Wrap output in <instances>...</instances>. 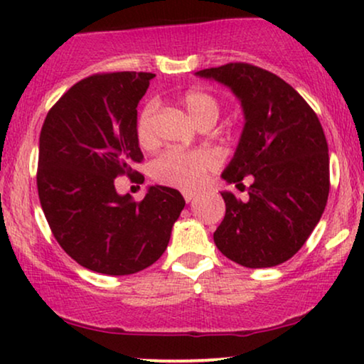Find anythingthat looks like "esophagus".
I'll list each match as a JSON object with an SVG mask.
<instances>
[{"instance_id":"34e87169","label":"esophagus","mask_w":364,"mask_h":364,"mask_svg":"<svg viewBox=\"0 0 364 364\" xmlns=\"http://www.w3.org/2000/svg\"><path fill=\"white\" fill-rule=\"evenodd\" d=\"M183 193V198H186V202L188 203V202H192L193 198H196V196L197 193L196 192H191V191H186V192H182Z\"/></svg>"}]
</instances>
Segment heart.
Instances as JSON below:
<instances>
[{"instance_id": "heart-1", "label": "heart", "mask_w": 364, "mask_h": 364, "mask_svg": "<svg viewBox=\"0 0 364 364\" xmlns=\"http://www.w3.org/2000/svg\"><path fill=\"white\" fill-rule=\"evenodd\" d=\"M182 104L198 127L215 124L220 116V104L213 96L203 91H188L183 94ZM157 104L149 101L139 112L136 121V136L142 147H152L157 142L156 132ZM218 166V159L208 151H181L167 149L152 162V178L164 186L191 191L205 181L207 173Z\"/></svg>"}]
</instances>
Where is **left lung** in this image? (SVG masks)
<instances>
[{
  "instance_id": "1",
  "label": "left lung",
  "mask_w": 364,
  "mask_h": 364,
  "mask_svg": "<svg viewBox=\"0 0 364 364\" xmlns=\"http://www.w3.org/2000/svg\"><path fill=\"white\" fill-rule=\"evenodd\" d=\"M240 99L245 126L223 171L248 200L222 192L225 217L213 233L218 250L238 265L267 268L287 262L320 222L330 192V157L320 119L290 84L267 69L228 63L202 69Z\"/></svg>"
}]
</instances>
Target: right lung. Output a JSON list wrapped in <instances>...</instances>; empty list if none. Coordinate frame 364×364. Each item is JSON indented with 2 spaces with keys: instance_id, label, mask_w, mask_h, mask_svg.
Instances as JSON below:
<instances>
[{
  "instance_id": "right-lung-1",
  "label": "right lung",
  "mask_w": 364,
  "mask_h": 364,
  "mask_svg": "<svg viewBox=\"0 0 364 364\" xmlns=\"http://www.w3.org/2000/svg\"><path fill=\"white\" fill-rule=\"evenodd\" d=\"M152 73L92 74L49 109L39 136L38 193L54 238L73 260L104 275L151 267L168 245L186 200L171 187H149L141 202L114 181L142 162L137 104Z\"/></svg>"
}]
</instances>
